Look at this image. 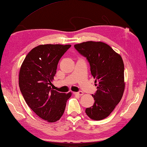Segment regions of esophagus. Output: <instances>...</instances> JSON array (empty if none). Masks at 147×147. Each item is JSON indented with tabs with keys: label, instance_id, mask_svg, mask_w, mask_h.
I'll return each instance as SVG.
<instances>
[{
	"label": "esophagus",
	"instance_id": "34e87169",
	"mask_svg": "<svg viewBox=\"0 0 147 147\" xmlns=\"http://www.w3.org/2000/svg\"><path fill=\"white\" fill-rule=\"evenodd\" d=\"M74 94L75 95H78V96H82L84 94V92L82 91H79V92H73Z\"/></svg>",
	"mask_w": 147,
	"mask_h": 147
}]
</instances>
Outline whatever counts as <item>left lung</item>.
Masks as SVG:
<instances>
[{
	"instance_id": "left-lung-1",
	"label": "left lung",
	"mask_w": 147,
	"mask_h": 147,
	"mask_svg": "<svg viewBox=\"0 0 147 147\" xmlns=\"http://www.w3.org/2000/svg\"><path fill=\"white\" fill-rule=\"evenodd\" d=\"M78 53L87 58L97 90L94 103L85 109L90 119L101 120L110 115L121 100L125 89L124 63L122 58L101 42L89 41L74 45Z\"/></svg>"
}]
</instances>
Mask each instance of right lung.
Here are the masks:
<instances>
[{"label":"right lung","mask_w":147,"mask_h":147,"mask_svg":"<svg viewBox=\"0 0 147 147\" xmlns=\"http://www.w3.org/2000/svg\"><path fill=\"white\" fill-rule=\"evenodd\" d=\"M71 45L46 44L33 48L26 55L19 72V87L28 105L48 122L59 120L71 93L51 89L61 57Z\"/></svg>","instance_id":"right-lung-1"}]
</instances>
